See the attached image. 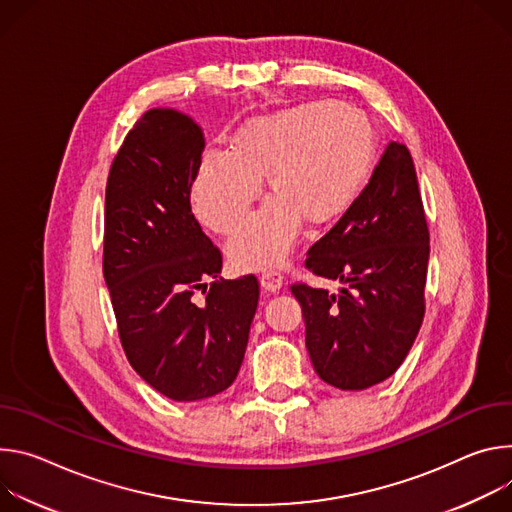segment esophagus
Wrapping results in <instances>:
<instances>
[{
	"instance_id": "obj_1",
	"label": "esophagus",
	"mask_w": 512,
	"mask_h": 512,
	"mask_svg": "<svg viewBox=\"0 0 512 512\" xmlns=\"http://www.w3.org/2000/svg\"><path fill=\"white\" fill-rule=\"evenodd\" d=\"M260 287L266 293H278L282 289V276L278 272H274V270H266L260 276Z\"/></svg>"
}]
</instances>
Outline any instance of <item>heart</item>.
<instances>
[{"label": "heart", "instance_id": "heart-1", "mask_svg": "<svg viewBox=\"0 0 512 512\" xmlns=\"http://www.w3.org/2000/svg\"><path fill=\"white\" fill-rule=\"evenodd\" d=\"M378 134L360 109L315 99L246 122L230 152L207 150L193 175L191 207L211 232L227 236L266 181L270 201L227 244L238 270L278 266L301 223L331 225L358 199L376 158Z\"/></svg>", "mask_w": 512, "mask_h": 512}]
</instances>
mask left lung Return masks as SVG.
I'll return each mask as SVG.
<instances>
[{"label": "left lung", "mask_w": 512, "mask_h": 512, "mask_svg": "<svg viewBox=\"0 0 512 512\" xmlns=\"http://www.w3.org/2000/svg\"><path fill=\"white\" fill-rule=\"evenodd\" d=\"M427 262L415 164L405 144L390 142L354 205L307 252V270L346 287H291L323 382L364 390L403 364L425 315Z\"/></svg>", "instance_id": "left-lung-1"}]
</instances>
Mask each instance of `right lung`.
<instances>
[{
  "instance_id": "right-lung-1",
  "label": "right lung",
  "mask_w": 512,
  "mask_h": 512,
  "mask_svg": "<svg viewBox=\"0 0 512 512\" xmlns=\"http://www.w3.org/2000/svg\"><path fill=\"white\" fill-rule=\"evenodd\" d=\"M203 148L193 118L154 107L128 132L105 187L103 276L124 352L142 380L179 403L236 380L260 297L256 276H219L221 254L191 211Z\"/></svg>"
}]
</instances>
